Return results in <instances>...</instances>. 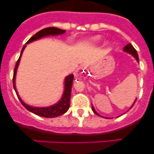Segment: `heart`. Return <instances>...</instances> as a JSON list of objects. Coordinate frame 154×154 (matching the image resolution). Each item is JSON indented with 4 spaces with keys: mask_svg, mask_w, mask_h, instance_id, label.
<instances>
[{
    "mask_svg": "<svg viewBox=\"0 0 154 154\" xmlns=\"http://www.w3.org/2000/svg\"><path fill=\"white\" fill-rule=\"evenodd\" d=\"M100 36H94L89 40V43L90 44H93V45L97 44V43H98L99 42H100Z\"/></svg>",
    "mask_w": 154,
    "mask_h": 154,
    "instance_id": "b5f03b06",
    "label": "heart"
}]
</instances>
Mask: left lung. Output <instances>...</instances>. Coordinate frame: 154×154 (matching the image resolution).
Returning <instances> with one entry per match:
<instances>
[{"mask_svg": "<svg viewBox=\"0 0 154 154\" xmlns=\"http://www.w3.org/2000/svg\"><path fill=\"white\" fill-rule=\"evenodd\" d=\"M124 51H125V52H127V53H129V54H132V55L133 56V57H135V58H136V60H137L138 62L139 61V56H138V54H137V51H136V50L134 48H133V46L131 44H127V45L125 46V48H124ZM136 100H137V98L136 99V100H135V102L134 103H133V104L131 106V107H130V109H131L132 107H133V105H134V103H136ZM91 109H92V111L94 112V113H95L96 115H97V116H100V115L98 114V113L97 112L95 111V109H94V108L93 106H91Z\"/></svg>", "mask_w": 154, "mask_h": 154, "instance_id": "obj_1", "label": "left lung"}]
</instances>
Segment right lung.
<instances>
[{
    "label": "right lung",
    "instance_id": "add662e5",
    "mask_svg": "<svg viewBox=\"0 0 154 154\" xmlns=\"http://www.w3.org/2000/svg\"><path fill=\"white\" fill-rule=\"evenodd\" d=\"M66 30L65 29H61L57 28V27H47V28L42 29V30L38 31V32L32 35L28 41L26 42V44H29V43L38 40L39 38H42V37L47 36V35H60V34L65 33ZM26 45L23 47L22 50H21V54L18 58V61H17L16 65H15V69H14L13 73V78H12V83H13V87L15 89V93H16L17 96H18V99H19L20 102L22 103V105L27 109V110L31 112L34 113V114L37 115V116H42V117H45V118H55L57 116H60L61 115H63L68 111V109L70 107V98H71V86H72L73 80H74V75L73 74H70V75L67 76L65 80V90L64 93L63 94L61 100L59 102H57L56 104L53 105V106H48V107H34L29 106V105L26 104L24 101L21 99V97L18 95V92H17L16 88H15V75H16V71L17 68H18V64H19L20 60H21V55L24 51V48H25Z\"/></svg>",
    "mask_w": 154,
    "mask_h": 154
}]
</instances>
